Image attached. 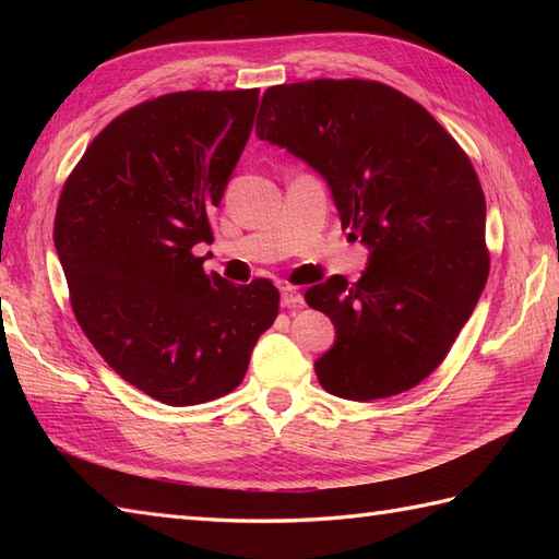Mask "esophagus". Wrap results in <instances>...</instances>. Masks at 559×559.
Listing matches in <instances>:
<instances>
[{
	"instance_id": "34e87169",
	"label": "esophagus",
	"mask_w": 559,
	"mask_h": 559,
	"mask_svg": "<svg viewBox=\"0 0 559 559\" xmlns=\"http://www.w3.org/2000/svg\"><path fill=\"white\" fill-rule=\"evenodd\" d=\"M302 302H305V298L298 288H293V286L281 288V305L283 307H300Z\"/></svg>"
}]
</instances>
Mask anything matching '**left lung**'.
I'll list each match as a JSON object with an SVG mask.
<instances>
[{
	"instance_id": "1",
	"label": "left lung",
	"mask_w": 559,
	"mask_h": 559,
	"mask_svg": "<svg viewBox=\"0 0 559 559\" xmlns=\"http://www.w3.org/2000/svg\"><path fill=\"white\" fill-rule=\"evenodd\" d=\"M257 136L324 177L343 228L370 257L360 281L305 293L336 329L314 362L348 401L396 396L430 374L476 310L490 271L485 197L466 153L423 105L379 81L273 86Z\"/></svg>"
}]
</instances>
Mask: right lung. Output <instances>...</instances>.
I'll return each instance as SVG.
<instances>
[{
  "instance_id": "obj_1",
  "label": "right lung",
  "mask_w": 559,
  "mask_h": 559,
  "mask_svg": "<svg viewBox=\"0 0 559 559\" xmlns=\"http://www.w3.org/2000/svg\"><path fill=\"white\" fill-rule=\"evenodd\" d=\"M259 88L182 91L122 112L59 194L55 249L83 334L124 382L197 406L242 382L278 314L266 278L204 271L209 213L252 132Z\"/></svg>"
}]
</instances>
